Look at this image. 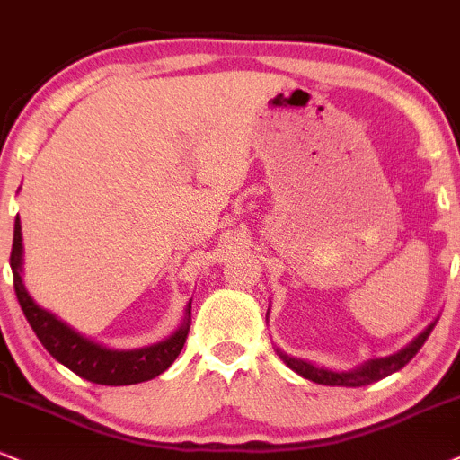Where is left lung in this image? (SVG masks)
<instances>
[{
	"label": "left lung",
	"instance_id": "8db88e82",
	"mask_svg": "<svg viewBox=\"0 0 460 460\" xmlns=\"http://www.w3.org/2000/svg\"><path fill=\"white\" fill-rule=\"evenodd\" d=\"M433 325H429V329H424L422 333H420L418 338L413 340L409 347H404L401 353L396 355H390V358H381V359H370L368 364H364L361 368L353 370V372H333V370H327V368H316L314 364H307L304 359H295V358H288V355L282 353V350H278L279 358L284 359V364L288 366V368H293L296 375H301L304 379L307 381H314V383H321V385H340V387H361V385H370V383L375 381H381L385 379V376H390L392 372H398L401 368L411 361L415 355H418V350L424 347V342L429 340L430 332H433Z\"/></svg>",
	"mask_w": 460,
	"mask_h": 460
}]
</instances>
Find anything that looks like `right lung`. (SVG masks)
Segmentation results:
<instances>
[{
    "mask_svg": "<svg viewBox=\"0 0 460 460\" xmlns=\"http://www.w3.org/2000/svg\"><path fill=\"white\" fill-rule=\"evenodd\" d=\"M21 252H23V247H21V224L19 217H16L13 252H10L16 299H19L21 310H23L27 323L34 329L42 347L59 364H64L75 375H79L81 379L99 383V385H133V383L150 381L159 376L181 355L189 333V323H191V304L187 307L185 325L164 342L137 350L105 349L84 338L75 329H70L66 323L53 316L51 312L42 310L40 305L34 304V299L27 295L23 279H21Z\"/></svg>",
    "mask_w": 460,
    "mask_h": 460,
    "instance_id": "add662e5",
    "label": "right lung"
}]
</instances>
